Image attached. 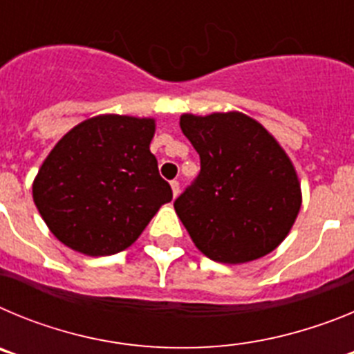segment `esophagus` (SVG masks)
<instances>
[{"label":"esophagus","mask_w":354,"mask_h":354,"mask_svg":"<svg viewBox=\"0 0 354 354\" xmlns=\"http://www.w3.org/2000/svg\"><path fill=\"white\" fill-rule=\"evenodd\" d=\"M170 186H171V192H174V196L179 195V180H171Z\"/></svg>","instance_id":"34e87169"}]
</instances>
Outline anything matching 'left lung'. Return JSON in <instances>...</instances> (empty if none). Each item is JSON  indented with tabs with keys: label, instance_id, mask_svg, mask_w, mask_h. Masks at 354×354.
I'll return each instance as SVG.
<instances>
[{
	"label": "left lung",
	"instance_id": "left-lung-1",
	"mask_svg": "<svg viewBox=\"0 0 354 354\" xmlns=\"http://www.w3.org/2000/svg\"><path fill=\"white\" fill-rule=\"evenodd\" d=\"M200 156L195 183L175 212L196 248L221 264H245L273 252L301 207L292 161L273 134L241 111L180 115Z\"/></svg>",
	"mask_w": 354,
	"mask_h": 354
}]
</instances>
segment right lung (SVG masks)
<instances>
[{
    "label": "right lung",
    "instance_id": "obj_1",
    "mask_svg": "<svg viewBox=\"0 0 354 354\" xmlns=\"http://www.w3.org/2000/svg\"><path fill=\"white\" fill-rule=\"evenodd\" d=\"M154 133V118L97 115L53 147L33 180V202L56 239L90 257L138 239L171 200L150 152Z\"/></svg>",
    "mask_w": 354,
    "mask_h": 354
}]
</instances>
